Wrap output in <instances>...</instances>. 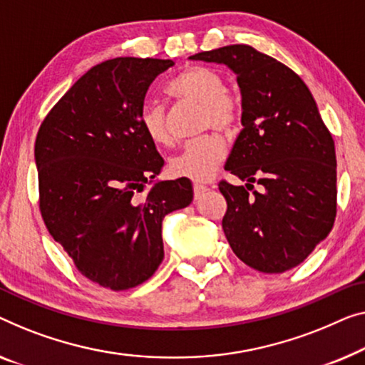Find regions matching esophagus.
Here are the masks:
<instances>
[{"mask_svg": "<svg viewBox=\"0 0 365 365\" xmlns=\"http://www.w3.org/2000/svg\"><path fill=\"white\" fill-rule=\"evenodd\" d=\"M205 190H206L205 185H200V183H195V185H193V192H195V197H200V195L203 193Z\"/></svg>", "mask_w": 365, "mask_h": 365, "instance_id": "1", "label": "esophagus"}]
</instances>
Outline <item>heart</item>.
<instances>
[{
	"instance_id": "obj_1",
	"label": "heart",
	"mask_w": 365,
	"mask_h": 365,
	"mask_svg": "<svg viewBox=\"0 0 365 365\" xmlns=\"http://www.w3.org/2000/svg\"><path fill=\"white\" fill-rule=\"evenodd\" d=\"M165 91L173 100L201 106L200 130L216 129L220 133L231 134L237 128L241 118L239 103L226 90L225 80L215 68L192 65L168 81ZM139 124L152 144L162 148L172 144L164 105L145 101L139 110ZM225 143L216 134H206L185 144L183 149L168 160V172L173 177L205 182L213 175L225 159Z\"/></svg>"
}]
</instances>
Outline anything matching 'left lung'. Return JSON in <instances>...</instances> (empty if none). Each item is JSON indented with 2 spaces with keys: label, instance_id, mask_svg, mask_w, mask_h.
I'll use <instances>...</instances> for the list:
<instances>
[{
  "label": "left lung",
  "instance_id": "1",
  "mask_svg": "<svg viewBox=\"0 0 365 365\" xmlns=\"http://www.w3.org/2000/svg\"><path fill=\"white\" fill-rule=\"evenodd\" d=\"M192 58L227 65L242 95L244 128L225 168L247 183L220 182L232 252L264 274L297 267L333 230L338 206L334 140L317 103L292 68L246 43Z\"/></svg>",
  "mask_w": 365,
  "mask_h": 365
}]
</instances>
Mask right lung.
<instances>
[{
  "instance_id": "add662e5",
  "label": "right lung",
  "mask_w": 365,
  "mask_h": 365,
  "mask_svg": "<svg viewBox=\"0 0 365 365\" xmlns=\"http://www.w3.org/2000/svg\"><path fill=\"white\" fill-rule=\"evenodd\" d=\"M162 58L116 57L90 68L56 103L34 145L39 210L75 267L114 292L150 279L164 259L162 220L192 203L188 178L157 182L164 167L139 124Z\"/></svg>"
}]
</instances>
